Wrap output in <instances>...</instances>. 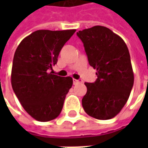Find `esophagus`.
<instances>
[{"label":"esophagus","instance_id":"esophagus-1","mask_svg":"<svg viewBox=\"0 0 148 148\" xmlns=\"http://www.w3.org/2000/svg\"><path fill=\"white\" fill-rule=\"evenodd\" d=\"M80 82H82V81L77 80V79H73V83H74V85H76V84L77 83H80Z\"/></svg>","mask_w":148,"mask_h":148}]
</instances>
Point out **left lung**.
<instances>
[{"mask_svg":"<svg viewBox=\"0 0 148 148\" xmlns=\"http://www.w3.org/2000/svg\"><path fill=\"white\" fill-rule=\"evenodd\" d=\"M88 61L97 70L93 83L86 82L87 92L82 100L87 114L109 120L121 112L130 96L134 74L130 55L122 38L104 26L78 31Z\"/></svg>","mask_w":148,"mask_h":148,"instance_id":"left-lung-1","label":"left lung"}]
</instances>
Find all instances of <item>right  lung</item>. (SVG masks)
Segmentation results:
<instances>
[{"label": "right lung", "instance_id": "1", "mask_svg": "<svg viewBox=\"0 0 148 148\" xmlns=\"http://www.w3.org/2000/svg\"><path fill=\"white\" fill-rule=\"evenodd\" d=\"M75 32L36 31L25 37L15 51L12 90L25 111L36 121H52L62 109L73 79L52 74L49 70L57 63L61 49Z\"/></svg>", "mask_w": 148, "mask_h": 148}]
</instances>
